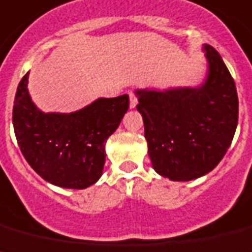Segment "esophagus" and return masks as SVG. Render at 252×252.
<instances>
[{"label": "esophagus", "instance_id": "1", "mask_svg": "<svg viewBox=\"0 0 252 252\" xmlns=\"http://www.w3.org/2000/svg\"><path fill=\"white\" fill-rule=\"evenodd\" d=\"M128 96H130V109H134L136 106V104H138V98H136V96L132 94V92H130Z\"/></svg>", "mask_w": 252, "mask_h": 252}]
</instances>
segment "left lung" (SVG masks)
I'll return each mask as SVG.
<instances>
[{
  "label": "left lung",
  "mask_w": 252,
  "mask_h": 252,
  "mask_svg": "<svg viewBox=\"0 0 252 252\" xmlns=\"http://www.w3.org/2000/svg\"><path fill=\"white\" fill-rule=\"evenodd\" d=\"M202 49L207 71L199 86L135 90L152 166L170 181L196 180L216 168L238 124L234 80L212 46Z\"/></svg>",
  "instance_id": "1"
}]
</instances>
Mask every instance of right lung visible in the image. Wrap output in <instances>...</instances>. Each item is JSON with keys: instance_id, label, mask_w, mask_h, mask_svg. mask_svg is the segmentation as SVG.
Returning a JSON list of instances; mask_svg holds the SVG:
<instances>
[{"instance_id": "1", "label": "right lung", "mask_w": 252, "mask_h": 252, "mask_svg": "<svg viewBox=\"0 0 252 252\" xmlns=\"http://www.w3.org/2000/svg\"><path fill=\"white\" fill-rule=\"evenodd\" d=\"M28 75L18 86L13 109L14 131L24 158L54 186H92L102 176L105 143L127 112L128 96L98 97L71 113H45L32 101Z\"/></svg>"}]
</instances>
